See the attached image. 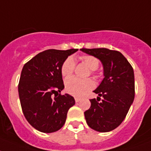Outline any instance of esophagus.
Returning a JSON list of instances; mask_svg holds the SVG:
<instances>
[{
  "label": "esophagus",
  "instance_id": "esophagus-1",
  "mask_svg": "<svg viewBox=\"0 0 151 151\" xmlns=\"http://www.w3.org/2000/svg\"><path fill=\"white\" fill-rule=\"evenodd\" d=\"M80 100H81L80 98H78V97H75V101H76V103H78Z\"/></svg>",
  "mask_w": 151,
  "mask_h": 151
}]
</instances>
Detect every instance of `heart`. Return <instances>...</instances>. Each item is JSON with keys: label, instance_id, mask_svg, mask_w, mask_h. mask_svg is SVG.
I'll use <instances>...</instances> for the list:
<instances>
[{"label": "heart", "instance_id": "b5f03b06", "mask_svg": "<svg viewBox=\"0 0 151 151\" xmlns=\"http://www.w3.org/2000/svg\"><path fill=\"white\" fill-rule=\"evenodd\" d=\"M80 61L91 70H96L99 67V60L96 57L89 55L80 56ZM75 68V62L72 57H68L63 62L61 66V74L64 78H68L73 75ZM95 84L92 79L81 80L77 78H68L65 81V90L70 95L80 97L93 89Z\"/></svg>", "mask_w": 151, "mask_h": 151}]
</instances>
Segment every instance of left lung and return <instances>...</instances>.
<instances>
[{
  "label": "left lung",
  "mask_w": 151,
  "mask_h": 151,
  "mask_svg": "<svg viewBox=\"0 0 151 151\" xmlns=\"http://www.w3.org/2000/svg\"><path fill=\"white\" fill-rule=\"evenodd\" d=\"M82 52L101 61L104 78L93 91L103 97L101 102L90 99L91 106L85 112L89 127L105 133L119 127L134 102L135 83L133 67L119 52L108 48H81ZM98 100V101H99Z\"/></svg>",
  "instance_id": "left-lung-1"
}]
</instances>
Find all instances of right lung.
I'll list each match as a JSON object with an SVG mask.
<instances>
[{
  "mask_svg": "<svg viewBox=\"0 0 151 151\" xmlns=\"http://www.w3.org/2000/svg\"><path fill=\"white\" fill-rule=\"evenodd\" d=\"M78 49H48L24 64L18 84L22 111L28 123L38 131L53 133L63 127L75 99L61 95L64 83L61 66ZM55 96H54V95Z\"/></svg>",
  "mask_w": 151,
  "mask_h": 151,
  "instance_id": "obj_1",
  "label": "right lung"
}]
</instances>
